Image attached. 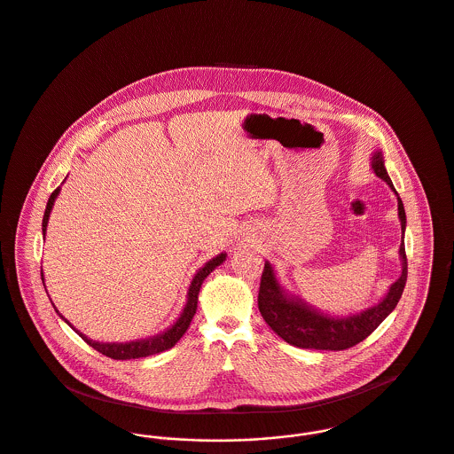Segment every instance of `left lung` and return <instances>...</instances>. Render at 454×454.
Returning <instances> with one entry per match:
<instances>
[{
    "label": "left lung",
    "mask_w": 454,
    "mask_h": 454,
    "mask_svg": "<svg viewBox=\"0 0 454 454\" xmlns=\"http://www.w3.org/2000/svg\"><path fill=\"white\" fill-rule=\"evenodd\" d=\"M371 167L374 174L383 179L390 190L397 195L399 202V219L403 228L401 242V262L403 273L390 286L385 298L378 304L362 309L360 313L348 317H333L322 313L320 309L309 306L301 298L289 294L277 278V273L270 261L264 262L261 275L257 306L264 322L289 345L308 350H347L356 343L364 341L397 306L403 296L405 280H407V257L403 247V231H405V210L399 193L394 188V183L385 168V160L381 152H376L371 158Z\"/></svg>",
    "instance_id": "obj_1"
}]
</instances>
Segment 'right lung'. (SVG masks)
<instances>
[{
  "mask_svg": "<svg viewBox=\"0 0 454 454\" xmlns=\"http://www.w3.org/2000/svg\"><path fill=\"white\" fill-rule=\"evenodd\" d=\"M60 193V188H57L49 199L47 202V208H45V214H43V223H42V230H43V237L47 235V226H49V217H51V207L55 203V199L59 197ZM223 261H226V252H221L217 254L215 257H212L210 261H207L203 264L202 268L195 273L192 284H190V289H188V294H186V304L179 315V318L163 333L152 336V338H146V340H136V341H129V343H101V341H94L90 338H87L85 334H82L80 331H74L80 334V338L90 345L94 350L106 355V356H111L114 360H130V358H141V356H150V355H156V353L165 352L168 348H172L181 338L183 334L188 331L192 320H193V315L197 313V304H199V293H200V287H202L203 280L210 275V271H214L219 264H223ZM42 280L43 278V270H42ZM53 304V302H51ZM55 308V306H53ZM57 311V308H55ZM59 313V311H57ZM60 315V313H59ZM62 317V315H60ZM64 318V317H62ZM66 324H69L66 318H64ZM71 325V324H69Z\"/></svg>",
  "mask_w": 454,
  "mask_h": 454,
  "instance_id": "right-lung-1",
  "label": "right lung"
}]
</instances>
